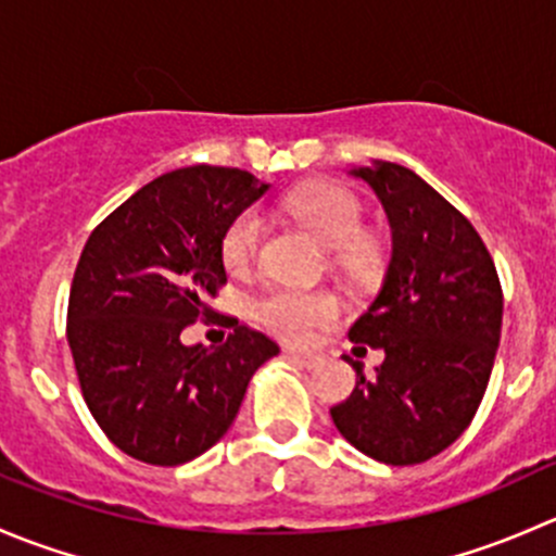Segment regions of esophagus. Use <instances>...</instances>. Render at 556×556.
<instances>
[{
    "label": "esophagus",
    "mask_w": 556,
    "mask_h": 556,
    "mask_svg": "<svg viewBox=\"0 0 556 556\" xmlns=\"http://www.w3.org/2000/svg\"><path fill=\"white\" fill-rule=\"evenodd\" d=\"M288 361L299 363V366H304V368H314L319 363V355H304V352H290L288 350Z\"/></svg>",
    "instance_id": "1"
}]
</instances>
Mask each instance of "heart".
I'll use <instances>...</instances> for the list:
<instances>
[{"label":"heart","instance_id":"1","mask_svg":"<svg viewBox=\"0 0 556 556\" xmlns=\"http://www.w3.org/2000/svg\"><path fill=\"white\" fill-rule=\"evenodd\" d=\"M285 212L304 223L330 247L333 263L352 277H363L382 261V239L363 226V199L341 182H309L285 199ZM263 239V217L244 210L228 220L220 233V261L228 274H242L255 266ZM344 301L333 290H306L277 285L252 301V317L290 344H306L319 330L339 323Z\"/></svg>","mask_w":556,"mask_h":556}]
</instances>
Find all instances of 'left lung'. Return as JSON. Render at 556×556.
<instances>
[{
  "mask_svg": "<svg viewBox=\"0 0 556 556\" xmlns=\"http://www.w3.org/2000/svg\"><path fill=\"white\" fill-rule=\"evenodd\" d=\"M355 174L382 199L392 257L350 341L382 346L384 363L366 379L344 357L357 382L330 417L368 457L417 465L454 444L479 412L501 344V277L468 217L422 177L390 161Z\"/></svg>",
  "mask_w": 556,
  "mask_h": 556,
  "instance_id": "left-lung-1",
  "label": "left lung"
}]
</instances>
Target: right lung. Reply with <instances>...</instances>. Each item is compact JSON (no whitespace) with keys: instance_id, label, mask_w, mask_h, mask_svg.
<instances>
[{"instance_id":"obj_1","label":"right lung","mask_w":556,"mask_h":556,"mask_svg":"<svg viewBox=\"0 0 556 556\" xmlns=\"http://www.w3.org/2000/svg\"><path fill=\"white\" fill-rule=\"evenodd\" d=\"M268 185L231 166L155 177L104 217L77 261L66 339L106 439L148 465H182L231 428L250 377L279 352L261 330L210 306L226 288L220 233ZM195 318L226 321L217 348H185Z\"/></svg>"}]
</instances>
